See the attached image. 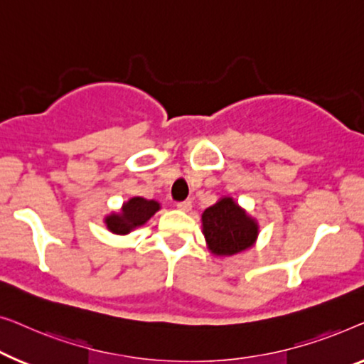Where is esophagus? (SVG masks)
I'll use <instances>...</instances> for the list:
<instances>
[{
    "mask_svg": "<svg viewBox=\"0 0 364 364\" xmlns=\"http://www.w3.org/2000/svg\"><path fill=\"white\" fill-rule=\"evenodd\" d=\"M176 208L180 209V211H183V213H189V211H191V201H181V203H178Z\"/></svg>",
    "mask_w": 364,
    "mask_h": 364,
    "instance_id": "1",
    "label": "esophagus"
}]
</instances>
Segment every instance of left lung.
<instances>
[{"label":"left lung","mask_w":364,"mask_h":364,"mask_svg":"<svg viewBox=\"0 0 364 364\" xmlns=\"http://www.w3.org/2000/svg\"><path fill=\"white\" fill-rule=\"evenodd\" d=\"M203 234L209 252L229 257L252 247L259 235L257 219L240 208L231 196L219 198L201 214Z\"/></svg>","instance_id":"obj_1"}]
</instances>
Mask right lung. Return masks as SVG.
I'll use <instances>...</instances> for the list:
<instances>
[{"label": "right lung", "mask_w": 364, "mask_h": 364, "mask_svg": "<svg viewBox=\"0 0 364 364\" xmlns=\"http://www.w3.org/2000/svg\"><path fill=\"white\" fill-rule=\"evenodd\" d=\"M161 209V204L155 199L133 196L122 204L119 211H112L104 218L107 229L112 234L127 235L135 229L145 226L150 219Z\"/></svg>", "instance_id": "obj_1"}]
</instances>
